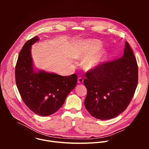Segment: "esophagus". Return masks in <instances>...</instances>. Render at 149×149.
<instances>
[{"instance_id":"esophagus-1","label":"esophagus","mask_w":149,"mask_h":149,"mask_svg":"<svg viewBox=\"0 0 149 149\" xmlns=\"http://www.w3.org/2000/svg\"><path fill=\"white\" fill-rule=\"evenodd\" d=\"M83 81H84V80L81 77H79L78 78V84H82Z\"/></svg>"}]
</instances>
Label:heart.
<instances>
[{"label": "heart", "mask_w": 149, "mask_h": 149, "mask_svg": "<svg viewBox=\"0 0 149 149\" xmlns=\"http://www.w3.org/2000/svg\"><path fill=\"white\" fill-rule=\"evenodd\" d=\"M101 48V44L98 40L85 41L78 45L77 55L79 58L86 59L84 66L87 70L97 68L105 59V52L98 53Z\"/></svg>", "instance_id": "b5f03b06"}]
</instances>
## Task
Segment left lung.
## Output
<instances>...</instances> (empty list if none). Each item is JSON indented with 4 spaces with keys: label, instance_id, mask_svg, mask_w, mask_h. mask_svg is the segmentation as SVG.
Instances as JSON below:
<instances>
[{
    "label": "left lung",
    "instance_id": "left-lung-1",
    "mask_svg": "<svg viewBox=\"0 0 149 149\" xmlns=\"http://www.w3.org/2000/svg\"><path fill=\"white\" fill-rule=\"evenodd\" d=\"M123 56L105 62L86 74L87 89L84 104L90 114L100 120L117 117L128 107L138 84L136 59L127 42Z\"/></svg>",
    "mask_w": 149,
    "mask_h": 149
}]
</instances>
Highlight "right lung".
<instances>
[{"instance_id": "1", "label": "right lung", "mask_w": 149, "mask_h": 149, "mask_svg": "<svg viewBox=\"0 0 149 149\" xmlns=\"http://www.w3.org/2000/svg\"><path fill=\"white\" fill-rule=\"evenodd\" d=\"M38 36L28 40L21 49L15 67L16 84L27 107L41 116L51 115L63 104L75 87L77 75L61 76L44 71L35 72L31 57V46Z\"/></svg>"}]
</instances>
